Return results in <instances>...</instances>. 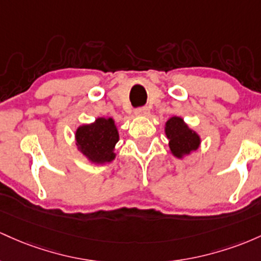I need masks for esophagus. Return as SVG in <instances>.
<instances>
[{
    "label": "esophagus",
    "instance_id": "esophagus-1",
    "mask_svg": "<svg viewBox=\"0 0 261 261\" xmlns=\"http://www.w3.org/2000/svg\"><path fill=\"white\" fill-rule=\"evenodd\" d=\"M136 116L138 117H146L149 116V110L146 107H140L136 110Z\"/></svg>",
    "mask_w": 261,
    "mask_h": 261
}]
</instances>
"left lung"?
I'll return each instance as SVG.
<instances>
[{
    "instance_id": "obj_1",
    "label": "left lung",
    "mask_w": 261,
    "mask_h": 261,
    "mask_svg": "<svg viewBox=\"0 0 261 261\" xmlns=\"http://www.w3.org/2000/svg\"><path fill=\"white\" fill-rule=\"evenodd\" d=\"M165 136L169 139L170 153L177 159H185L201 146L200 134L190 128L181 117L174 116L166 121Z\"/></svg>"
}]
</instances>
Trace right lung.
Masks as SVG:
<instances>
[{
	"label": "right lung",
	"mask_w": 261,
	"mask_h": 261,
	"mask_svg": "<svg viewBox=\"0 0 261 261\" xmlns=\"http://www.w3.org/2000/svg\"><path fill=\"white\" fill-rule=\"evenodd\" d=\"M118 140V128L111 117H97L92 123L79 125L75 130L77 151L95 165H103L116 159Z\"/></svg>",
	"instance_id": "1"
}]
</instances>
